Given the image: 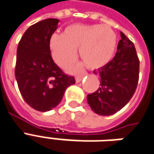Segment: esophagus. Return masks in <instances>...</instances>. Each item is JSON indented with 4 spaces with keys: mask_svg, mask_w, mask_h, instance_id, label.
<instances>
[{
    "mask_svg": "<svg viewBox=\"0 0 154 154\" xmlns=\"http://www.w3.org/2000/svg\"><path fill=\"white\" fill-rule=\"evenodd\" d=\"M84 76L85 75H80V76H77L76 78H75V81H76V83H79L81 80L83 79V78H84Z\"/></svg>",
    "mask_w": 154,
    "mask_h": 154,
    "instance_id": "34e87169",
    "label": "esophagus"
}]
</instances>
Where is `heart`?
Segmentation results:
<instances>
[{
    "mask_svg": "<svg viewBox=\"0 0 154 154\" xmlns=\"http://www.w3.org/2000/svg\"><path fill=\"white\" fill-rule=\"evenodd\" d=\"M116 47V33L102 25H72L65 28L64 34L54 33L50 39L52 58L63 69L75 61L79 48V56L88 68H102L112 60ZM78 69L75 67L71 71Z\"/></svg>",
    "mask_w": 154,
    "mask_h": 154,
    "instance_id": "heart-1",
    "label": "heart"
}]
</instances>
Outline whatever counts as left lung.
<instances>
[{
	"label": "left lung",
	"instance_id": "left-lung-1",
	"mask_svg": "<svg viewBox=\"0 0 154 154\" xmlns=\"http://www.w3.org/2000/svg\"><path fill=\"white\" fill-rule=\"evenodd\" d=\"M117 53L105 66L94 70L100 87L87 95L91 109L99 115L109 116L124 108L134 95L138 81L139 60L134 45L123 32Z\"/></svg>",
	"mask_w": 154,
	"mask_h": 154
}]
</instances>
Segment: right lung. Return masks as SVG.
I'll return each instance as SVG.
<instances>
[{"label":"right lung","mask_w":154,"mask_h":154,"mask_svg":"<svg viewBox=\"0 0 154 154\" xmlns=\"http://www.w3.org/2000/svg\"><path fill=\"white\" fill-rule=\"evenodd\" d=\"M58 19L34 24L24 33L16 53V79L24 100L34 109L50 111L57 106L65 89L75 84L51 57L50 39L58 27Z\"/></svg>","instance_id":"right-lung-1"}]
</instances>
